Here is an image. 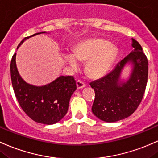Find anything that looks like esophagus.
<instances>
[{
  "mask_svg": "<svg viewBox=\"0 0 158 158\" xmlns=\"http://www.w3.org/2000/svg\"><path fill=\"white\" fill-rule=\"evenodd\" d=\"M76 85H77L78 89H81V88L85 87V83L83 82L82 80H77L76 81Z\"/></svg>",
  "mask_w": 158,
  "mask_h": 158,
  "instance_id": "obj_1",
  "label": "esophagus"
}]
</instances>
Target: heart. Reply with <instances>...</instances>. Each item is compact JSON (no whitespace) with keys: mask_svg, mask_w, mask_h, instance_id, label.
Instances as JSON below:
<instances>
[{"mask_svg":"<svg viewBox=\"0 0 158 158\" xmlns=\"http://www.w3.org/2000/svg\"><path fill=\"white\" fill-rule=\"evenodd\" d=\"M117 55L115 46L109 45L107 41L98 38H91L79 43L73 50V55L66 54L64 59L69 65L77 67V60H89L87 69L92 76L98 77L104 75L109 70Z\"/></svg>","mask_w":158,"mask_h":158,"instance_id":"b5f03b06","label":"heart"}]
</instances>
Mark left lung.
I'll list each match as a JSON object with an SVG mask.
<instances>
[{"mask_svg":"<svg viewBox=\"0 0 158 158\" xmlns=\"http://www.w3.org/2000/svg\"><path fill=\"white\" fill-rule=\"evenodd\" d=\"M132 50L110 73L90 83L95 91L92 112L106 122H115L132 115L141 103L148 81V64L146 55L137 41L132 39ZM127 63L133 68L126 82L120 81Z\"/></svg>","mask_w":158,"mask_h":158,"instance_id":"8db88e82","label":"left lung"}]
</instances>
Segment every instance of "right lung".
I'll return each mask as SVG.
<instances>
[{
    "instance_id": "add662e5",
    "label": "right lung",
    "mask_w": 158,
    "mask_h": 158,
    "mask_svg": "<svg viewBox=\"0 0 158 158\" xmlns=\"http://www.w3.org/2000/svg\"><path fill=\"white\" fill-rule=\"evenodd\" d=\"M25 37L18 48L29 37ZM16 53L10 63V75L15 98L22 110L32 120L44 124H53L61 120L68 110L70 99L76 90L73 76H60L49 84L43 86L30 85L22 79L16 67Z\"/></svg>"
}]
</instances>
